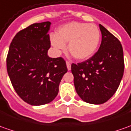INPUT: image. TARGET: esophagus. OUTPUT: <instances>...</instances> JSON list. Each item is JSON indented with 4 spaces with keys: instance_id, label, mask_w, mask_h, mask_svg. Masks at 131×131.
<instances>
[{
    "instance_id": "34e87169",
    "label": "esophagus",
    "mask_w": 131,
    "mask_h": 131,
    "mask_svg": "<svg viewBox=\"0 0 131 131\" xmlns=\"http://www.w3.org/2000/svg\"><path fill=\"white\" fill-rule=\"evenodd\" d=\"M66 64H67V69L68 70H71V64H70V62H66Z\"/></svg>"
}]
</instances>
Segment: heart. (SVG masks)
Here are the masks:
<instances>
[{
  "instance_id": "obj_1",
  "label": "heart",
  "mask_w": 131,
  "mask_h": 131,
  "mask_svg": "<svg viewBox=\"0 0 131 131\" xmlns=\"http://www.w3.org/2000/svg\"><path fill=\"white\" fill-rule=\"evenodd\" d=\"M51 45L60 51L66 49L77 60L91 57L97 50L100 40V32L95 24L71 22L59 28L57 35L50 36Z\"/></svg>"
}]
</instances>
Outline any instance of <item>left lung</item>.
Returning <instances> with one entry per match:
<instances>
[{
    "label": "left lung",
    "instance_id": "obj_1",
    "mask_svg": "<svg viewBox=\"0 0 131 131\" xmlns=\"http://www.w3.org/2000/svg\"><path fill=\"white\" fill-rule=\"evenodd\" d=\"M99 26L102 41L98 51L85 62L71 66L78 95L84 102L95 105L105 103L114 95L124 72L120 41L102 25Z\"/></svg>",
    "mask_w": 131,
    "mask_h": 131
}]
</instances>
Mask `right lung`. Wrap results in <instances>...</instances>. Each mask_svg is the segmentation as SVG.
<instances>
[{
  "mask_svg": "<svg viewBox=\"0 0 131 131\" xmlns=\"http://www.w3.org/2000/svg\"><path fill=\"white\" fill-rule=\"evenodd\" d=\"M51 22L34 24L21 30L10 43L7 71L18 96L31 105L49 103L57 97L62 77L67 72L62 57L51 58L48 32Z\"/></svg>",
  "mask_w": 131,
  "mask_h": 131,
  "instance_id": "obj_1",
  "label": "right lung"
}]
</instances>
